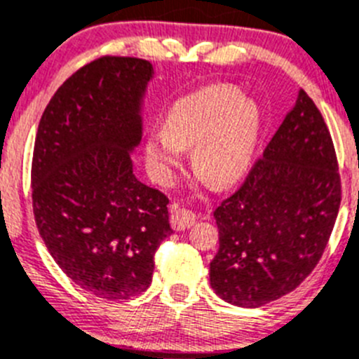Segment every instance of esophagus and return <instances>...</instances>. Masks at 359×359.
<instances>
[{"label":"esophagus","instance_id":"1","mask_svg":"<svg viewBox=\"0 0 359 359\" xmlns=\"http://www.w3.org/2000/svg\"><path fill=\"white\" fill-rule=\"evenodd\" d=\"M170 222H172V227L175 231H184V229H189L196 222V215H193L191 211H186V209H180L177 205L170 208Z\"/></svg>","mask_w":359,"mask_h":359}]
</instances>
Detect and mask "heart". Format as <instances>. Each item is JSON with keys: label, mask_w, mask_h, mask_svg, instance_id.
Here are the masks:
<instances>
[{"label": "heart", "mask_w": 359, "mask_h": 359, "mask_svg": "<svg viewBox=\"0 0 359 359\" xmlns=\"http://www.w3.org/2000/svg\"><path fill=\"white\" fill-rule=\"evenodd\" d=\"M261 130L256 102L234 86L216 83L177 100L164 114V132L144 141V159L161 184H170L193 148V166L218 186L238 182L250 170Z\"/></svg>", "instance_id": "b5f03b06"}]
</instances>
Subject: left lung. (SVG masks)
I'll return each mask as SVG.
<instances>
[{
  "label": "left lung",
  "instance_id": "8db88e82",
  "mask_svg": "<svg viewBox=\"0 0 359 359\" xmlns=\"http://www.w3.org/2000/svg\"><path fill=\"white\" fill-rule=\"evenodd\" d=\"M340 200L331 134L300 89L263 157L216 208L219 248L209 264L216 295L259 308L293 292L320 261Z\"/></svg>",
  "mask_w": 359,
  "mask_h": 359
}]
</instances>
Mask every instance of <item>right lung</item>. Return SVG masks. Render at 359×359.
<instances>
[{"mask_svg": "<svg viewBox=\"0 0 359 359\" xmlns=\"http://www.w3.org/2000/svg\"><path fill=\"white\" fill-rule=\"evenodd\" d=\"M154 67L102 57L57 89L35 135V224L62 272L107 300L150 286L154 256L172 234L168 196L140 182L130 154L141 143V105Z\"/></svg>", "mask_w": 359, "mask_h": 359, "instance_id": "right-lung-1", "label": "right lung"}]
</instances>
